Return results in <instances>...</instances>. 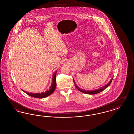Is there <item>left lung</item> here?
I'll use <instances>...</instances> for the list:
<instances>
[{
	"instance_id": "8db88e82",
	"label": "left lung",
	"mask_w": 134,
	"mask_h": 134,
	"mask_svg": "<svg viewBox=\"0 0 134 134\" xmlns=\"http://www.w3.org/2000/svg\"><path fill=\"white\" fill-rule=\"evenodd\" d=\"M113 78H112L111 79L110 81L107 84H106L105 85L102 86V87H100V88H99V89H96V90H83V89H80L79 87H78L77 86V85L75 84V81H74V80H73V82H74V84H75V87H76L77 89H78V90H79L80 92H83L84 93L88 94H97V93H99V92H102L104 89L107 88L108 87V86L110 84V83H111V81H112V80H113Z\"/></svg>"
}]
</instances>
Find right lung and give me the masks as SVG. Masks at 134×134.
Listing matches in <instances>:
<instances>
[{"mask_svg":"<svg viewBox=\"0 0 134 134\" xmlns=\"http://www.w3.org/2000/svg\"><path fill=\"white\" fill-rule=\"evenodd\" d=\"M57 71H56L55 72V73L53 74V79H52V83L51 84V86L48 90H47V91H46L45 92H42V93H29V92H26V91H24L23 90H22L24 92H25L26 94H28L29 96H32L33 97L38 98H45V97H46L51 95V94H52L54 92L55 90L56 89V77Z\"/></svg>","mask_w":134,"mask_h":134,"instance_id":"add662e5","label":"right lung"}]
</instances>
